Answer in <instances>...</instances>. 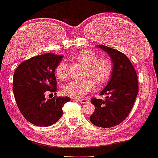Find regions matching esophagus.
<instances>
[{
    "instance_id": "obj_1",
    "label": "esophagus",
    "mask_w": 158,
    "mask_h": 158,
    "mask_svg": "<svg viewBox=\"0 0 158 158\" xmlns=\"http://www.w3.org/2000/svg\"><path fill=\"white\" fill-rule=\"evenodd\" d=\"M73 100H76V101H77V102H81V103H83V104L88 103L89 102V100L86 99V98H83V99H75V98H73Z\"/></svg>"
}]
</instances>
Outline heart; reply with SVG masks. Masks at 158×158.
Returning a JSON list of instances; mask_svg holds the SVG:
<instances>
[{
  "label": "heart",
  "instance_id": "1",
  "mask_svg": "<svg viewBox=\"0 0 158 158\" xmlns=\"http://www.w3.org/2000/svg\"><path fill=\"white\" fill-rule=\"evenodd\" d=\"M75 59L77 62L86 67L85 76L94 79L98 84L106 83L111 77L113 65L109 59H98L97 55L89 50L78 52ZM55 73L60 80L65 79L67 77V65L65 63L60 62L56 66ZM92 79L70 81L64 86V94L75 99L83 98L86 94L93 91L95 87V82Z\"/></svg>",
  "mask_w": 158,
  "mask_h": 158
}]
</instances>
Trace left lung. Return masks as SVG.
Returning <instances> with one entry per match:
<instances>
[{"instance_id": "obj_1", "label": "left lung", "mask_w": 158, "mask_h": 158, "mask_svg": "<svg viewBox=\"0 0 158 158\" xmlns=\"http://www.w3.org/2000/svg\"><path fill=\"white\" fill-rule=\"evenodd\" d=\"M110 56L113 64L111 77L101 92L106 99L92 98L95 106L90 121L102 128L114 127L127 118L138 93V82L135 69L124 53L106 45H97Z\"/></svg>"}]
</instances>
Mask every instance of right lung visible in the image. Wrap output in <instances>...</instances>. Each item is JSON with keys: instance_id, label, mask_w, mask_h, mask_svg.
<instances>
[{"instance_id": "add662e5", "label": "right lung", "mask_w": 158, "mask_h": 158, "mask_svg": "<svg viewBox=\"0 0 158 158\" xmlns=\"http://www.w3.org/2000/svg\"><path fill=\"white\" fill-rule=\"evenodd\" d=\"M62 56L52 53L33 56L20 64L13 74V94L24 118L37 126L53 125L62 116L69 97L46 100L45 92L56 91L55 69Z\"/></svg>"}]
</instances>
